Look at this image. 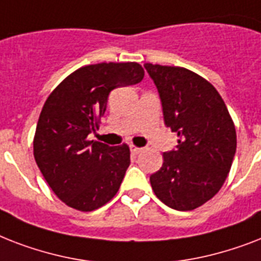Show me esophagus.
Here are the masks:
<instances>
[{"label": "esophagus", "mask_w": 261, "mask_h": 261, "mask_svg": "<svg viewBox=\"0 0 261 261\" xmlns=\"http://www.w3.org/2000/svg\"><path fill=\"white\" fill-rule=\"evenodd\" d=\"M130 150L133 154H139L141 151H142V147H138V146H135V145H130Z\"/></svg>", "instance_id": "obj_1"}]
</instances>
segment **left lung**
<instances>
[{
	"label": "left lung",
	"mask_w": 261,
	"mask_h": 261,
	"mask_svg": "<svg viewBox=\"0 0 261 261\" xmlns=\"http://www.w3.org/2000/svg\"><path fill=\"white\" fill-rule=\"evenodd\" d=\"M163 104L164 122L178 141L150 176L155 196L190 211L214 196L230 171L237 147L234 123L221 94L207 80L178 66L145 63Z\"/></svg>",
	"instance_id": "obj_1"
}]
</instances>
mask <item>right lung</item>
<instances>
[{
  "instance_id": "right-lung-1",
  "label": "right lung",
  "mask_w": 261,
  "mask_h": 261,
  "mask_svg": "<svg viewBox=\"0 0 261 261\" xmlns=\"http://www.w3.org/2000/svg\"><path fill=\"white\" fill-rule=\"evenodd\" d=\"M145 71L137 62L97 63L67 75L47 97L34 138V155L43 177L63 203L93 211L114 198L130 165L126 143L89 141L98 128L115 88L135 85Z\"/></svg>"
}]
</instances>
